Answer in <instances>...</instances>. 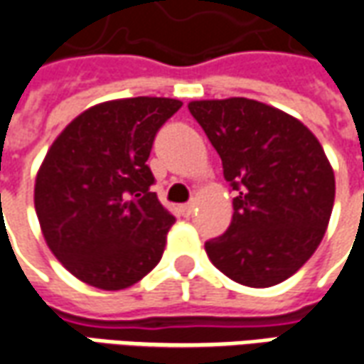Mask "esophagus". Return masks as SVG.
<instances>
[{
	"label": "esophagus",
	"instance_id": "1",
	"mask_svg": "<svg viewBox=\"0 0 364 364\" xmlns=\"http://www.w3.org/2000/svg\"><path fill=\"white\" fill-rule=\"evenodd\" d=\"M181 210H183V214L191 216V214H193V210H195V200H193V203H187V205H183Z\"/></svg>",
	"mask_w": 364,
	"mask_h": 364
}]
</instances>
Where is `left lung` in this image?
<instances>
[{
	"label": "left lung",
	"mask_w": 364,
	"mask_h": 364,
	"mask_svg": "<svg viewBox=\"0 0 364 364\" xmlns=\"http://www.w3.org/2000/svg\"><path fill=\"white\" fill-rule=\"evenodd\" d=\"M236 191L226 234L206 242L208 259L232 281L267 289L318 250L336 177L318 138L294 117L245 97L191 101Z\"/></svg>",
	"instance_id": "left-lung-1"
}]
</instances>
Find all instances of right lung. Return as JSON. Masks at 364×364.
<instances>
[{"label": "right lung", "mask_w": 364, "mask_h": 364, "mask_svg": "<svg viewBox=\"0 0 364 364\" xmlns=\"http://www.w3.org/2000/svg\"><path fill=\"white\" fill-rule=\"evenodd\" d=\"M179 99L105 101L75 117L46 151L35 210L56 259L95 289L122 290L156 267L173 214L151 193L146 161Z\"/></svg>", "instance_id": "add662e5"}]
</instances>
